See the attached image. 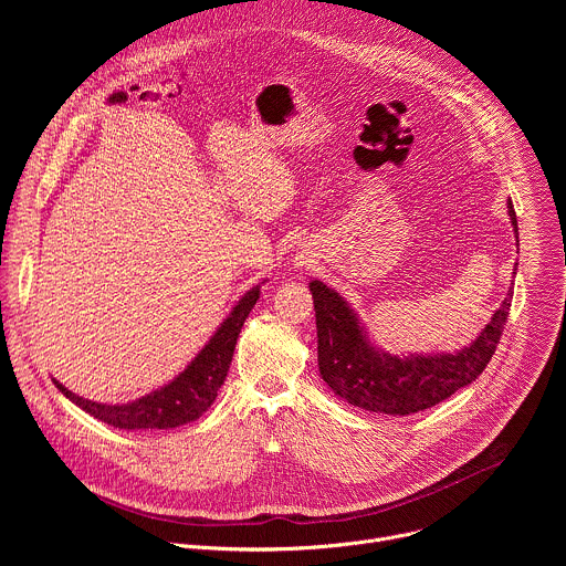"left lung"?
Wrapping results in <instances>:
<instances>
[{"mask_svg":"<svg viewBox=\"0 0 566 566\" xmlns=\"http://www.w3.org/2000/svg\"><path fill=\"white\" fill-rule=\"evenodd\" d=\"M506 206L520 247L517 217L511 199ZM513 271H517V264ZM308 291L315 306L317 367L322 380L352 406L391 417L428 410L479 378L497 349L513 300V291H509L489 325L468 347L398 356L380 349L369 338L365 322L336 289L322 280H311Z\"/></svg>","mask_w":566,"mask_h":566,"instance_id":"1","label":"left lung"}]
</instances>
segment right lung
<instances>
[{
	"instance_id": "obj_1",
	"label": "right lung",
	"mask_w": 566,
	"mask_h": 566,
	"mask_svg": "<svg viewBox=\"0 0 566 566\" xmlns=\"http://www.w3.org/2000/svg\"><path fill=\"white\" fill-rule=\"evenodd\" d=\"M264 282L255 284L251 291L239 297V302L223 317L217 332L184 371H179L168 385L136 400L109 406V402H98L73 394L55 378L53 382L80 410H85L94 419L118 430H170L197 421L203 412H208L217 398L219 387L226 380L239 332L244 327V319L249 317L251 308L260 300V289Z\"/></svg>"
}]
</instances>
